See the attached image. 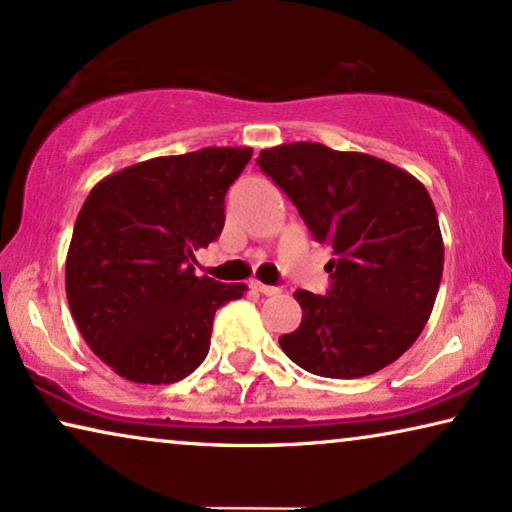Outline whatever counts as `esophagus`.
Returning a JSON list of instances; mask_svg holds the SVG:
<instances>
[{
  "instance_id": "obj_1",
  "label": "esophagus",
  "mask_w": 512,
  "mask_h": 512,
  "mask_svg": "<svg viewBox=\"0 0 512 512\" xmlns=\"http://www.w3.org/2000/svg\"><path fill=\"white\" fill-rule=\"evenodd\" d=\"M249 286L254 291L263 293V296H277V293H279V286H270V284H261V282H251Z\"/></svg>"
}]
</instances>
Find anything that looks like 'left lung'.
<instances>
[{
	"instance_id": "1",
	"label": "left lung",
	"mask_w": 512,
	"mask_h": 512,
	"mask_svg": "<svg viewBox=\"0 0 512 512\" xmlns=\"http://www.w3.org/2000/svg\"><path fill=\"white\" fill-rule=\"evenodd\" d=\"M256 163L335 256L326 296L293 293L303 321L279 338L284 354L335 380L394 363L424 331L443 277V235L429 191L387 160L317 142L265 149Z\"/></svg>"
}]
</instances>
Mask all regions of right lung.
<instances>
[{
    "instance_id": "1",
    "label": "right lung",
    "mask_w": 512,
    "mask_h": 512,
    "mask_svg": "<svg viewBox=\"0 0 512 512\" xmlns=\"http://www.w3.org/2000/svg\"><path fill=\"white\" fill-rule=\"evenodd\" d=\"M249 146L151 158L102 179L83 202L65 286L88 347L137 384L184 380L205 361L214 314L244 284L198 277L193 251L221 235L226 193Z\"/></svg>"
}]
</instances>
